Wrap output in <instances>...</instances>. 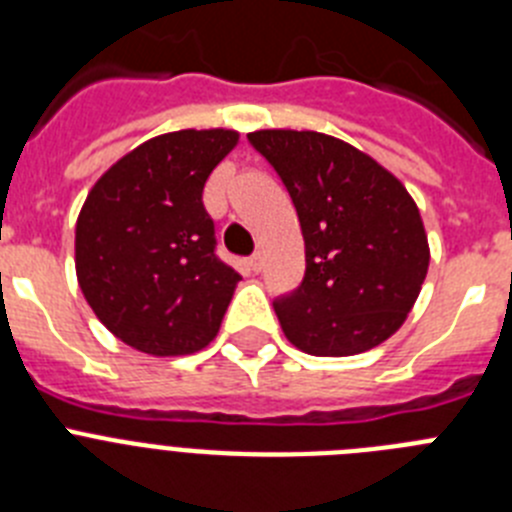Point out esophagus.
<instances>
[{"label":"esophagus","instance_id":"esophagus-1","mask_svg":"<svg viewBox=\"0 0 512 512\" xmlns=\"http://www.w3.org/2000/svg\"><path fill=\"white\" fill-rule=\"evenodd\" d=\"M261 266H264V259H261V253H253L251 259H248V269L256 271V274H259Z\"/></svg>","mask_w":512,"mask_h":512}]
</instances>
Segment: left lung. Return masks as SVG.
I'll use <instances>...</instances> for the list:
<instances>
[{"instance_id": "left-lung-1", "label": "left lung", "mask_w": 512, "mask_h": 512, "mask_svg": "<svg viewBox=\"0 0 512 512\" xmlns=\"http://www.w3.org/2000/svg\"><path fill=\"white\" fill-rule=\"evenodd\" d=\"M300 217L305 279L274 300L284 336L312 356L379 346L413 310L428 274L418 205L372 156L315 130H256Z\"/></svg>"}]
</instances>
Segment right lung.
<instances>
[{
    "mask_svg": "<svg viewBox=\"0 0 512 512\" xmlns=\"http://www.w3.org/2000/svg\"><path fill=\"white\" fill-rule=\"evenodd\" d=\"M238 143L225 128L176 130L104 171L76 220V279L102 325L151 356L217 336L241 274L217 259L207 176Z\"/></svg>",
    "mask_w": 512,
    "mask_h": 512,
    "instance_id": "obj_1",
    "label": "right lung"
}]
</instances>
